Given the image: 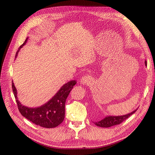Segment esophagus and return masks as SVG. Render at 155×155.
Returning <instances> with one entry per match:
<instances>
[{
	"label": "esophagus",
	"mask_w": 155,
	"mask_h": 155,
	"mask_svg": "<svg viewBox=\"0 0 155 155\" xmlns=\"http://www.w3.org/2000/svg\"><path fill=\"white\" fill-rule=\"evenodd\" d=\"M92 82V78L89 75H85L83 77H82L81 80V83L82 85H87L90 84Z\"/></svg>",
	"instance_id": "obj_1"
}]
</instances>
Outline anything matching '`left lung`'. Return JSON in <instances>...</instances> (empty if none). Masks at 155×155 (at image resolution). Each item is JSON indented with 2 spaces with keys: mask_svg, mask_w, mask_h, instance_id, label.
Instances as JSON below:
<instances>
[{
  "mask_svg": "<svg viewBox=\"0 0 155 155\" xmlns=\"http://www.w3.org/2000/svg\"><path fill=\"white\" fill-rule=\"evenodd\" d=\"M145 66H147V61H145ZM137 110V109L134 110L133 111L127 113L126 114H124V115H120V116H106L102 120L98 122H93L94 125L98 126V127H109L113 126H115V125L120 124L124 122V120H126L127 118H128L133 113L136 112Z\"/></svg>",
  "mask_w": 155,
  "mask_h": 155,
  "instance_id": "left-lung-1",
  "label": "left lung"
}]
</instances>
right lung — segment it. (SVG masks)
Instances as JSON below:
<instances>
[{"instance_id": "right-lung-1", "label": "right lung", "mask_w": 155, "mask_h": 155, "mask_svg": "<svg viewBox=\"0 0 155 155\" xmlns=\"http://www.w3.org/2000/svg\"><path fill=\"white\" fill-rule=\"evenodd\" d=\"M28 40V37L26 38L25 42L18 48L15 58L18 55L19 50L26 44ZM76 83L75 80H72L64 84L49 101L37 107H28L24 106L18 101L17 89L13 81L12 89L18 109L23 117L37 126L46 128H53L58 126L64 121L66 98Z\"/></svg>"}]
</instances>
